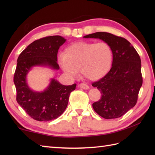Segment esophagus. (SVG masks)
Returning <instances> with one entry per match:
<instances>
[{"label":"esophagus","instance_id":"1","mask_svg":"<svg viewBox=\"0 0 155 155\" xmlns=\"http://www.w3.org/2000/svg\"><path fill=\"white\" fill-rule=\"evenodd\" d=\"M78 87L82 88L83 89H84V90H88V89H89V88H90L89 87H88L87 84H84V83H81L80 84H78Z\"/></svg>","mask_w":155,"mask_h":155}]
</instances>
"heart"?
<instances>
[{"instance_id": "b5f03b06", "label": "heart", "mask_w": 155, "mask_h": 155, "mask_svg": "<svg viewBox=\"0 0 155 155\" xmlns=\"http://www.w3.org/2000/svg\"><path fill=\"white\" fill-rule=\"evenodd\" d=\"M113 54L107 42H79L65 49L58 55V62L63 71L71 77H77L81 70L83 77L91 81L103 78L109 71Z\"/></svg>"}]
</instances>
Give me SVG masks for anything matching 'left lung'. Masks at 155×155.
<instances>
[{
  "instance_id": "1",
  "label": "left lung",
  "mask_w": 155,
  "mask_h": 155,
  "mask_svg": "<svg viewBox=\"0 0 155 155\" xmlns=\"http://www.w3.org/2000/svg\"><path fill=\"white\" fill-rule=\"evenodd\" d=\"M83 37L100 39L109 45L113 51L110 71L92 84L102 94L101 99L93 104V108L106 119L119 118L137 103L143 84L139 55L127 39L108 32H97Z\"/></svg>"
}]
</instances>
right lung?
I'll use <instances>...</instances> for the list:
<instances>
[{"instance_id":"1","label":"right lung","mask_w":155,"mask_h":155,"mask_svg":"<svg viewBox=\"0 0 155 155\" xmlns=\"http://www.w3.org/2000/svg\"><path fill=\"white\" fill-rule=\"evenodd\" d=\"M66 39L59 35L50 36L32 42L17 59L14 76L16 101L29 116L38 121L56 119L64 113L68 98L77 84L65 86L55 78H51L48 87L42 91L32 90L27 83V75L34 67H47L59 70L58 51Z\"/></svg>"}]
</instances>
